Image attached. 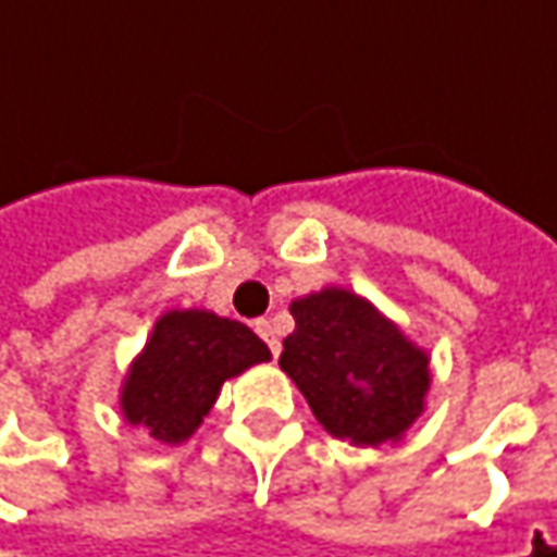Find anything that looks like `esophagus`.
Instances as JSON below:
<instances>
[{"label": "esophagus", "mask_w": 557, "mask_h": 557, "mask_svg": "<svg viewBox=\"0 0 557 557\" xmlns=\"http://www.w3.org/2000/svg\"><path fill=\"white\" fill-rule=\"evenodd\" d=\"M252 329H256V334L265 341L268 349H271L274 356H280V337L277 332H274V325H271V319H256V322H252Z\"/></svg>", "instance_id": "34e87169"}]
</instances>
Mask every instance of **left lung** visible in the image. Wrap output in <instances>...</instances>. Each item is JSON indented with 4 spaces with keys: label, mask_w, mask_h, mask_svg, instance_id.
I'll return each instance as SVG.
<instances>
[{
    "label": "left lung",
    "mask_w": 557,
    "mask_h": 557,
    "mask_svg": "<svg viewBox=\"0 0 557 557\" xmlns=\"http://www.w3.org/2000/svg\"><path fill=\"white\" fill-rule=\"evenodd\" d=\"M280 368L317 422L352 446L400 443L425 413L431 356L359 292L322 286L292 298Z\"/></svg>",
    "instance_id": "obj_1"
}]
</instances>
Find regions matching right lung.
I'll return each instance as SVG.
<instances>
[{
  "instance_id": "right-lung-1",
  "label": "right lung",
  "mask_w": 557,
  "mask_h": 557,
  "mask_svg": "<svg viewBox=\"0 0 557 557\" xmlns=\"http://www.w3.org/2000/svg\"><path fill=\"white\" fill-rule=\"evenodd\" d=\"M271 361L265 341L205 307L159 313L120 383V413L159 443H186L211 413L225 380Z\"/></svg>"
}]
</instances>
